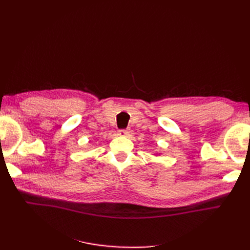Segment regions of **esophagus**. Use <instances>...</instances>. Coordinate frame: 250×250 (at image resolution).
Returning a JSON list of instances; mask_svg holds the SVG:
<instances>
[{"label":"esophagus","mask_w":250,"mask_h":250,"mask_svg":"<svg viewBox=\"0 0 250 250\" xmlns=\"http://www.w3.org/2000/svg\"><path fill=\"white\" fill-rule=\"evenodd\" d=\"M129 133H130L129 130H125V129H121L118 132V134L120 135V137H128V135H129Z\"/></svg>","instance_id":"34e87169"}]
</instances>
